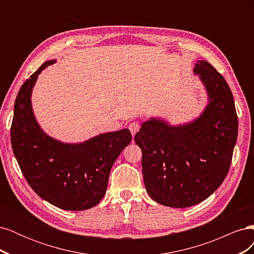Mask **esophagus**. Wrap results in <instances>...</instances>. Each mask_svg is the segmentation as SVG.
<instances>
[{
  "label": "esophagus",
  "mask_w": 254,
  "mask_h": 254,
  "mask_svg": "<svg viewBox=\"0 0 254 254\" xmlns=\"http://www.w3.org/2000/svg\"><path fill=\"white\" fill-rule=\"evenodd\" d=\"M139 129H140V125L137 124V123H131V124H129V130H130V132H131V134H132V136H134L135 135V133L139 131Z\"/></svg>",
  "instance_id": "esophagus-1"
}]
</instances>
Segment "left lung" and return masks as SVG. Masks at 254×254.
I'll return each instance as SVG.
<instances>
[{"instance_id": "8db88e82", "label": "left lung", "mask_w": 254, "mask_h": 254, "mask_svg": "<svg viewBox=\"0 0 254 254\" xmlns=\"http://www.w3.org/2000/svg\"><path fill=\"white\" fill-rule=\"evenodd\" d=\"M193 72L207 97L199 117L177 125L151 117L134 137L142 150L146 190L171 207L200 203L220 187L237 140L238 120L227 81L205 60H198Z\"/></svg>"}]
</instances>
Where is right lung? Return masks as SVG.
<instances>
[{"label": "right lung", "instance_id": "right-lung-1", "mask_svg": "<svg viewBox=\"0 0 254 254\" xmlns=\"http://www.w3.org/2000/svg\"><path fill=\"white\" fill-rule=\"evenodd\" d=\"M45 63L22 84L13 108L11 146L23 176L45 201L66 211L91 209L102 200L111 167L131 142L128 128L99 133L79 143L61 142L37 122L33 89Z\"/></svg>", "mask_w": 254, "mask_h": 254}]
</instances>
